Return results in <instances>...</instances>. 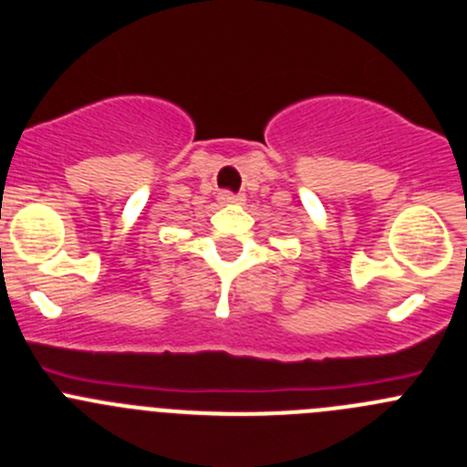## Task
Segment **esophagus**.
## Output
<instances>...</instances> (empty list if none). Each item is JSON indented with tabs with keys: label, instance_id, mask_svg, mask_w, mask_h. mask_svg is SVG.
<instances>
[{
	"label": "esophagus",
	"instance_id": "1",
	"mask_svg": "<svg viewBox=\"0 0 467 467\" xmlns=\"http://www.w3.org/2000/svg\"><path fill=\"white\" fill-rule=\"evenodd\" d=\"M220 203H236V202H241V194H236V192H229V190H224V192H220Z\"/></svg>",
	"mask_w": 467,
	"mask_h": 467
}]
</instances>
